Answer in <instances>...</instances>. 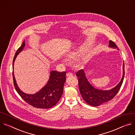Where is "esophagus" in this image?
Returning a JSON list of instances; mask_svg holds the SVG:
<instances>
[{
  "label": "esophagus",
  "instance_id": "obj_1",
  "mask_svg": "<svg viewBox=\"0 0 135 135\" xmlns=\"http://www.w3.org/2000/svg\"><path fill=\"white\" fill-rule=\"evenodd\" d=\"M66 76H67L68 77H72V76H73V74H72V73H70V72H68V73H67V74H66Z\"/></svg>",
  "mask_w": 135,
  "mask_h": 135
}]
</instances>
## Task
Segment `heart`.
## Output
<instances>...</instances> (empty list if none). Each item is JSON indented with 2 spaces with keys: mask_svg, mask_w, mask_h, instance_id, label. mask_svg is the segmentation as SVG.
Listing matches in <instances>:
<instances>
[{
  "mask_svg": "<svg viewBox=\"0 0 135 135\" xmlns=\"http://www.w3.org/2000/svg\"><path fill=\"white\" fill-rule=\"evenodd\" d=\"M86 52V51L85 49H80L77 51H73L71 52H70L68 55V57L71 58V59H77L80 57L82 56L83 55H85ZM63 62L64 63H67L68 60L66 59H64Z\"/></svg>",
  "mask_w": 135,
  "mask_h": 135,
  "instance_id": "heart-1",
  "label": "heart"
}]
</instances>
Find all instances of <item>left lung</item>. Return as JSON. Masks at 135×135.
<instances>
[{
	"label": "left lung",
	"mask_w": 135,
	"mask_h": 135,
	"mask_svg": "<svg viewBox=\"0 0 135 135\" xmlns=\"http://www.w3.org/2000/svg\"><path fill=\"white\" fill-rule=\"evenodd\" d=\"M109 47L117 48L115 43L110 40ZM118 50V49H117ZM124 64H123V76L119 83L114 88L109 90H101L94 87L88 81L84 70L78 71L76 76L79 78L78 84L80 93L85 101L89 105L95 107L99 106L103 103L113 99L120 89L124 77Z\"/></svg>",
	"instance_id": "left-lung-1"
}]
</instances>
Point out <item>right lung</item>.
Here are the masks:
<instances>
[{"instance_id": "1", "label": "right lung", "mask_w": 135, "mask_h": 135, "mask_svg": "<svg viewBox=\"0 0 135 135\" xmlns=\"http://www.w3.org/2000/svg\"><path fill=\"white\" fill-rule=\"evenodd\" d=\"M25 46V41L17 50L13 61L14 63L18 55L22 51ZM66 72L52 71L47 84L37 93L33 94H26L19 88L13 71V78L14 87L19 95L27 103L34 107L42 109H48L54 107L61 99L63 92L64 83L66 81Z\"/></svg>"}]
</instances>
